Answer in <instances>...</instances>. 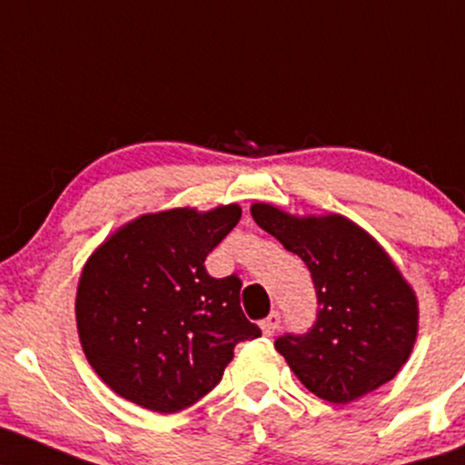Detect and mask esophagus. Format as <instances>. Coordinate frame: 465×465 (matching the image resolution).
I'll list each match as a JSON object with an SVG mask.
<instances>
[{"mask_svg": "<svg viewBox=\"0 0 465 465\" xmlns=\"http://www.w3.org/2000/svg\"><path fill=\"white\" fill-rule=\"evenodd\" d=\"M279 324H282V316H279V312H271V316L264 318V321L260 322L262 331L264 335H272L279 329Z\"/></svg>", "mask_w": 465, "mask_h": 465, "instance_id": "34e87169", "label": "esophagus"}]
</instances>
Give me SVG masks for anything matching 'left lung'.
Masks as SVG:
<instances>
[{
    "label": "left lung",
    "instance_id": "left-lung-1",
    "mask_svg": "<svg viewBox=\"0 0 465 465\" xmlns=\"http://www.w3.org/2000/svg\"><path fill=\"white\" fill-rule=\"evenodd\" d=\"M251 214L305 262L314 282V324L275 340L299 381L344 405L394 379L416 342L418 303L388 253L338 214L296 218L266 203Z\"/></svg>",
    "mask_w": 465,
    "mask_h": 465
}]
</instances>
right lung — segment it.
<instances>
[{"instance_id": "add662e5", "label": "right lung", "mask_w": 465, "mask_h": 465, "mask_svg": "<svg viewBox=\"0 0 465 465\" xmlns=\"http://www.w3.org/2000/svg\"><path fill=\"white\" fill-rule=\"evenodd\" d=\"M240 214L238 205L144 214L86 262L75 299L82 349L123 399L186 410L221 383L233 346L262 335L240 307V277L205 268Z\"/></svg>"}]
</instances>
